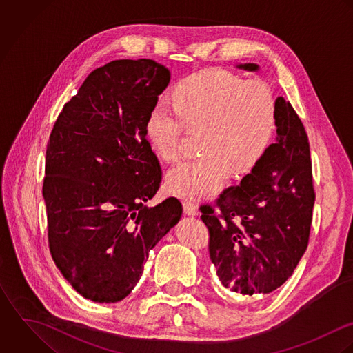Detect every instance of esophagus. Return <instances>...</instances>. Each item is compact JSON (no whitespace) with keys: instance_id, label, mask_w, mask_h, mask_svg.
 Wrapping results in <instances>:
<instances>
[{"instance_id":"1","label":"esophagus","mask_w":353,"mask_h":353,"mask_svg":"<svg viewBox=\"0 0 353 353\" xmlns=\"http://www.w3.org/2000/svg\"><path fill=\"white\" fill-rule=\"evenodd\" d=\"M183 208H184V212L188 215H198V208L196 205L191 201V199H184L183 201Z\"/></svg>"}]
</instances>
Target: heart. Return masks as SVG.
Wrapping results in <instances>:
<instances>
[{
  "mask_svg": "<svg viewBox=\"0 0 353 353\" xmlns=\"http://www.w3.org/2000/svg\"><path fill=\"white\" fill-rule=\"evenodd\" d=\"M277 117V99L266 83L212 70L179 81L170 110L154 108L144 130L152 151L166 162L179 157L183 131L198 132L201 154L174 165L166 188L184 198H208L223 188L230 172L248 173L263 159Z\"/></svg>",
  "mask_w": 353,
  "mask_h": 353,
  "instance_id": "heart-1",
  "label": "heart"
}]
</instances>
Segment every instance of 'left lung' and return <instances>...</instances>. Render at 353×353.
I'll use <instances>...</instances> for the list:
<instances>
[{
	"label": "left lung",
	"instance_id": "8db88e82",
	"mask_svg": "<svg viewBox=\"0 0 353 353\" xmlns=\"http://www.w3.org/2000/svg\"><path fill=\"white\" fill-rule=\"evenodd\" d=\"M237 68L259 70L256 64ZM277 113V143L239 185L226 188L214 206L199 209L219 281L229 293L244 297L280 288L293 274L310 239L315 192L308 138L282 97Z\"/></svg>",
	"mask_w": 353,
	"mask_h": 353
}]
</instances>
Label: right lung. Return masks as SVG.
I'll use <instances>...</instances> for the list:
<instances>
[{"label":"right lung","mask_w":353,"mask_h":353,"mask_svg":"<svg viewBox=\"0 0 353 353\" xmlns=\"http://www.w3.org/2000/svg\"><path fill=\"white\" fill-rule=\"evenodd\" d=\"M169 81L154 60L112 61L87 76L50 134L42 187L49 248L88 300L127 297L150 250L181 216L176 198L144 206L162 180L144 125Z\"/></svg>","instance_id":"obj_1"}]
</instances>
